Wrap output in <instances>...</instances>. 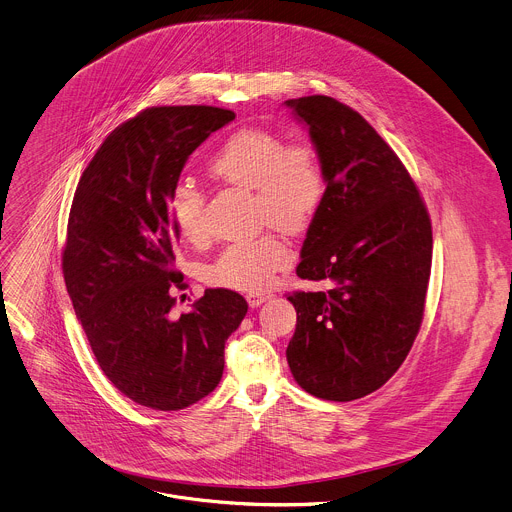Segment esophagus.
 <instances>
[{
    "instance_id": "34e87169",
    "label": "esophagus",
    "mask_w": 512,
    "mask_h": 512,
    "mask_svg": "<svg viewBox=\"0 0 512 512\" xmlns=\"http://www.w3.org/2000/svg\"><path fill=\"white\" fill-rule=\"evenodd\" d=\"M271 297V293H249L247 295V303H249V307H259V305H263L267 299Z\"/></svg>"
}]
</instances>
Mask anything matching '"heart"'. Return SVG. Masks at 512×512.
Listing matches in <instances>:
<instances>
[{"instance_id": "heart-1", "label": "heart", "mask_w": 512, "mask_h": 512, "mask_svg": "<svg viewBox=\"0 0 512 512\" xmlns=\"http://www.w3.org/2000/svg\"><path fill=\"white\" fill-rule=\"evenodd\" d=\"M211 171L227 183L257 191L261 223L287 233L305 231L327 195V173L319 151L307 141L289 143L269 129L249 127L231 135L213 157ZM167 205L177 231L187 241L199 243L207 237L203 193L193 183L177 181ZM289 261L287 241L277 233H263L227 245L209 263L205 277L221 287L261 291Z\"/></svg>"}]
</instances>
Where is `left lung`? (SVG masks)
<instances>
[{
    "label": "left lung",
    "mask_w": 512,
    "mask_h": 512,
    "mask_svg": "<svg viewBox=\"0 0 512 512\" xmlns=\"http://www.w3.org/2000/svg\"><path fill=\"white\" fill-rule=\"evenodd\" d=\"M285 105L309 127L327 173L297 275L333 283L287 297L297 311L287 363L307 393L355 401L397 373L421 329L431 217L409 171L363 115L327 95Z\"/></svg>",
    "instance_id": "left-lung-1"
}]
</instances>
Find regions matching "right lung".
I'll list each match as a JSON object with an SVG mask.
<instances>
[{
	"label": "right lung",
	"instance_id": "1",
	"mask_svg": "<svg viewBox=\"0 0 512 512\" xmlns=\"http://www.w3.org/2000/svg\"><path fill=\"white\" fill-rule=\"evenodd\" d=\"M235 113L211 105L149 107L115 127L85 167L69 211L63 279L105 377L155 411H179L221 381L225 341L247 301L207 289L175 317L179 231L167 197L189 155Z\"/></svg>",
	"mask_w": 512,
	"mask_h": 512
}]
</instances>
